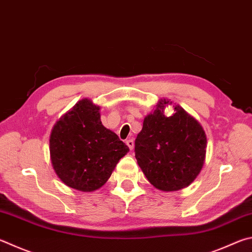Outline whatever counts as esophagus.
Returning a JSON list of instances; mask_svg holds the SVG:
<instances>
[{"label": "esophagus", "instance_id": "obj_1", "mask_svg": "<svg viewBox=\"0 0 252 252\" xmlns=\"http://www.w3.org/2000/svg\"><path fill=\"white\" fill-rule=\"evenodd\" d=\"M126 145H127V146H129V149H130V150H132V149H133V148H134V141H133V140H132V139H130V140H127V141H126Z\"/></svg>", "mask_w": 252, "mask_h": 252}]
</instances>
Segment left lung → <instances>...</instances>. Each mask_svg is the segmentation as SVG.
<instances>
[{"instance_id":"8db88e82","label":"left lung","mask_w":252,"mask_h":252,"mask_svg":"<svg viewBox=\"0 0 252 252\" xmlns=\"http://www.w3.org/2000/svg\"><path fill=\"white\" fill-rule=\"evenodd\" d=\"M168 101L161 100L144 119L135 139V158L149 182L164 191L189 186L202 170L206 155V134L202 126L176 106L164 116Z\"/></svg>"}]
</instances>
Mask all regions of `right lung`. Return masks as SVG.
Returning a JSON list of instances; mask_svg holds the SVG:
<instances>
[{
  "label": "right lung",
  "instance_id": "1",
  "mask_svg": "<svg viewBox=\"0 0 252 252\" xmlns=\"http://www.w3.org/2000/svg\"><path fill=\"white\" fill-rule=\"evenodd\" d=\"M100 108L84 99L65 114L50 134L55 172L67 186L82 191L101 187L129 151L100 120Z\"/></svg>",
  "mask_w": 252,
  "mask_h": 252
}]
</instances>
